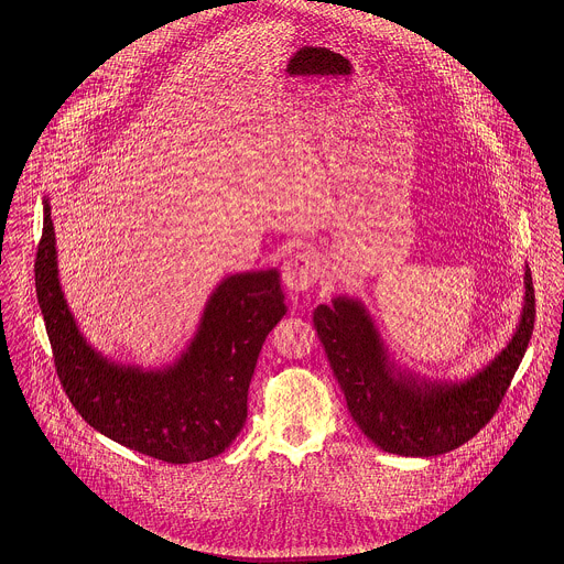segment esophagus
<instances>
[{
	"label": "esophagus",
	"mask_w": 564,
	"mask_h": 564,
	"mask_svg": "<svg viewBox=\"0 0 564 564\" xmlns=\"http://www.w3.org/2000/svg\"><path fill=\"white\" fill-rule=\"evenodd\" d=\"M317 278H319V262L308 251H297L289 256L282 264L284 286L293 293L308 291L317 282Z\"/></svg>",
	"instance_id": "esophagus-1"
}]
</instances>
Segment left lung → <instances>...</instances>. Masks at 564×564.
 I'll list each match as a JSON object with an SVG mask.
<instances>
[{
	"label": "left lung",
	"mask_w": 564,
	"mask_h": 564,
	"mask_svg": "<svg viewBox=\"0 0 564 564\" xmlns=\"http://www.w3.org/2000/svg\"><path fill=\"white\" fill-rule=\"evenodd\" d=\"M534 286L525 271V306L508 347L463 384H430L395 373L378 332L358 302L336 297L313 322L351 419L380 449L438 456L471 441L503 400L534 329Z\"/></svg>",
	"instance_id": "8db88e82"
}]
</instances>
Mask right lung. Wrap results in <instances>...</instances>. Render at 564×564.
I'll return each instance as SVG.
<instances>
[{"label": "right lung", "instance_id": "1", "mask_svg": "<svg viewBox=\"0 0 564 564\" xmlns=\"http://www.w3.org/2000/svg\"><path fill=\"white\" fill-rule=\"evenodd\" d=\"M54 241L45 204L34 260L36 297L58 380L82 419L169 465L202 463L228 449L247 419V391L262 343L286 313L280 273L271 269L224 280L177 365L145 373L110 365L86 345L61 293Z\"/></svg>", "mask_w": 564, "mask_h": 564}]
</instances>
